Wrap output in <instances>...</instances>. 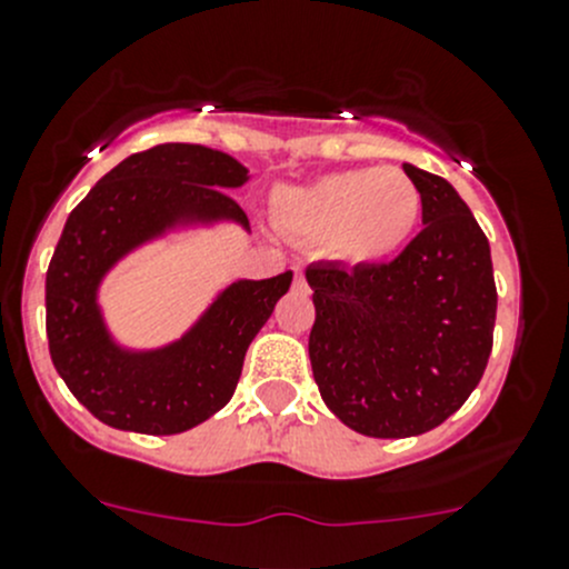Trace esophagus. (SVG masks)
Segmentation results:
<instances>
[{"mask_svg": "<svg viewBox=\"0 0 569 569\" xmlns=\"http://www.w3.org/2000/svg\"><path fill=\"white\" fill-rule=\"evenodd\" d=\"M295 289L308 291V283H306V274H302V269H295Z\"/></svg>", "mask_w": 569, "mask_h": 569, "instance_id": "esophagus-1", "label": "esophagus"}]
</instances>
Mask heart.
<instances>
[{"instance_id": "obj_1", "label": "heart", "mask_w": 569, "mask_h": 569, "mask_svg": "<svg viewBox=\"0 0 569 569\" xmlns=\"http://www.w3.org/2000/svg\"><path fill=\"white\" fill-rule=\"evenodd\" d=\"M272 211L286 233L330 244L350 263H375L411 239L422 217V194L402 169L367 167L280 189Z\"/></svg>"}]
</instances>
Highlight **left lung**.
<instances>
[{"instance_id": "obj_1", "label": "left lung", "mask_w": 569, "mask_h": 569, "mask_svg": "<svg viewBox=\"0 0 569 569\" xmlns=\"http://www.w3.org/2000/svg\"><path fill=\"white\" fill-rule=\"evenodd\" d=\"M425 228L389 263L306 269L325 406L352 431L402 439L465 406L492 352L498 289L481 224L445 178L402 163Z\"/></svg>"}]
</instances>
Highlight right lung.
Listing matches in <instances>:
<instances>
[{
  "instance_id": "obj_1",
  "label": "right lung",
  "mask_w": 569,
  "mask_h": 569,
  "mask_svg": "<svg viewBox=\"0 0 569 569\" xmlns=\"http://www.w3.org/2000/svg\"><path fill=\"white\" fill-rule=\"evenodd\" d=\"M247 169L200 144H158L110 169L69 213L47 269V339L71 395L119 431L172 437L228 406L250 341L289 291L291 272L228 286L174 345L130 352L113 345L97 306L104 272L163 230L247 213L224 189Z\"/></svg>"
}]
</instances>
